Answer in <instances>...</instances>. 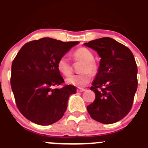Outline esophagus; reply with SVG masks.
Listing matches in <instances>:
<instances>
[{
  "mask_svg": "<svg viewBox=\"0 0 148 148\" xmlns=\"http://www.w3.org/2000/svg\"><path fill=\"white\" fill-rule=\"evenodd\" d=\"M77 91L78 92H82L85 91V89H84V88H78L77 90Z\"/></svg>",
  "mask_w": 148,
  "mask_h": 148,
  "instance_id": "obj_1",
  "label": "esophagus"
}]
</instances>
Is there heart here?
<instances>
[{"label":"heart","instance_id":"b5f03b06","mask_svg":"<svg viewBox=\"0 0 148 148\" xmlns=\"http://www.w3.org/2000/svg\"><path fill=\"white\" fill-rule=\"evenodd\" d=\"M72 57L75 61H81L83 64L80 67L79 74L71 75L66 78V82L71 85L78 87H83L87 85L91 80V75L97 72V66L94 59L92 53L86 48H80L74 51ZM57 69L64 76H69L71 74L72 67L66 56H62L57 62Z\"/></svg>","mask_w":148,"mask_h":148}]
</instances>
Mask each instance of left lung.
Listing matches in <instances>:
<instances>
[{"mask_svg":"<svg viewBox=\"0 0 148 148\" xmlns=\"http://www.w3.org/2000/svg\"><path fill=\"white\" fill-rule=\"evenodd\" d=\"M100 57L97 73L90 90L95 100L87 106L92 119L114 124L129 114L137 89V67L132 51L110 38L84 44Z\"/></svg>","mask_w":148,"mask_h":148,"instance_id":"obj_1","label":"left lung"}]
</instances>
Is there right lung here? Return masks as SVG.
<instances>
[{"mask_svg": "<svg viewBox=\"0 0 148 148\" xmlns=\"http://www.w3.org/2000/svg\"><path fill=\"white\" fill-rule=\"evenodd\" d=\"M77 42H61L44 38L26 43L11 66V85L18 109L34 124L50 125L61 119L69 96L77 92L73 85L56 88L64 82L57 62Z\"/></svg>", "mask_w": 148, "mask_h": 148, "instance_id": "obj_1", "label": "right lung"}]
</instances>
